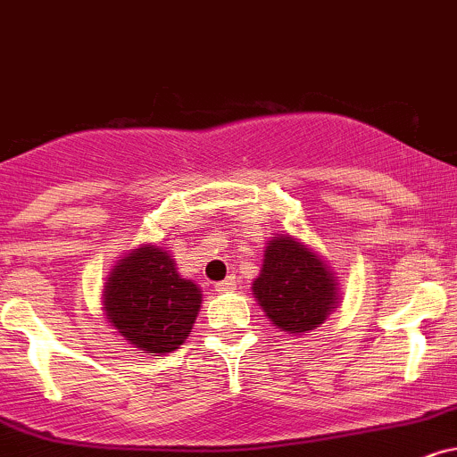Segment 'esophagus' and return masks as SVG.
<instances>
[{"mask_svg":"<svg viewBox=\"0 0 457 457\" xmlns=\"http://www.w3.org/2000/svg\"><path fill=\"white\" fill-rule=\"evenodd\" d=\"M214 289H217L219 294H228V291H234V289H236L234 277H228V278H225V281L217 283V285H214Z\"/></svg>","mask_w":457,"mask_h":457,"instance_id":"esophagus-1","label":"esophagus"}]
</instances>
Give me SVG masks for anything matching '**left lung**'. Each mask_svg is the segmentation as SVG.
<instances>
[{
	"instance_id": "1",
	"label": "left lung",
	"mask_w": 457,
	"mask_h": 457,
	"mask_svg": "<svg viewBox=\"0 0 457 457\" xmlns=\"http://www.w3.org/2000/svg\"><path fill=\"white\" fill-rule=\"evenodd\" d=\"M253 291L268 319L287 334L315 329L337 309V285L323 262L291 236L268 243Z\"/></svg>"
}]
</instances>
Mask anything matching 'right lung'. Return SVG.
Instances as JSON below:
<instances>
[{
	"instance_id": "right-lung-1",
	"label": "right lung",
	"mask_w": 457,
	"mask_h": 457,
	"mask_svg": "<svg viewBox=\"0 0 457 457\" xmlns=\"http://www.w3.org/2000/svg\"><path fill=\"white\" fill-rule=\"evenodd\" d=\"M104 309L120 337L142 353H170L189 337L202 304L200 287L180 278L163 249L140 246L112 268Z\"/></svg>"
}]
</instances>
